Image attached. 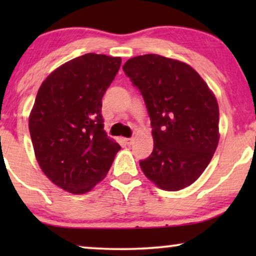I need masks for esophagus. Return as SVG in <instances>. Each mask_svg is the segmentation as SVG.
Segmentation results:
<instances>
[{"instance_id":"34e87169","label":"esophagus","mask_w":256,"mask_h":256,"mask_svg":"<svg viewBox=\"0 0 256 256\" xmlns=\"http://www.w3.org/2000/svg\"><path fill=\"white\" fill-rule=\"evenodd\" d=\"M124 142H126V144H127V146H132V142H134V138H126Z\"/></svg>"}]
</instances>
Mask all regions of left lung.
Instances as JSON below:
<instances>
[{"instance_id": "left-lung-1", "label": "left lung", "mask_w": 256, "mask_h": 256, "mask_svg": "<svg viewBox=\"0 0 256 256\" xmlns=\"http://www.w3.org/2000/svg\"><path fill=\"white\" fill-rule=\"evenodd\" d=\"M152 121L154 150L140 162L146 177L166 191L198 180L219 142V107L200 76L183 62L158 54L134 57L124 65Z\"/></svg>"}]
</instances>
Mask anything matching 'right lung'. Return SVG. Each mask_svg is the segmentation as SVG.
I'll return each mask as SVG.
<instances>
[{"label": "right lung", "mask_w": 256, "mask_h": 256, "mask_svg": "<svg viewBox=\"0 0 256 256\" xmlns=\"http://www.w3.org/2000/svg\"><path fill=\"white\" fill-rule=\"evenodd\" d=\"M121 58L86 54L56 68L42 84L29 118L40 169L52 183L85 194L106 176L121 146L104 130L102 96Z\"/></svg>", "instance_id": "right-lung-1"}]
</instances>
